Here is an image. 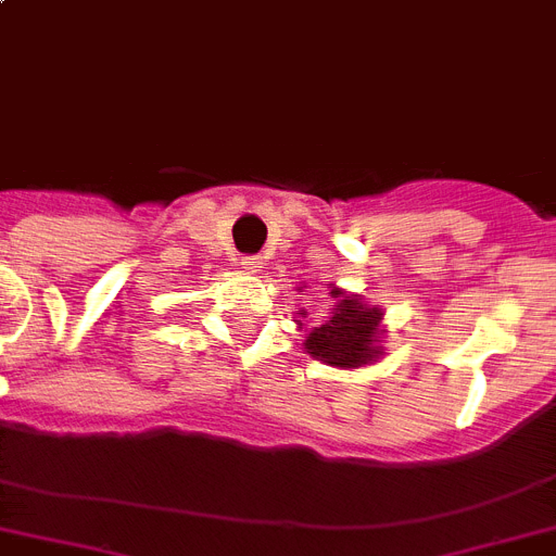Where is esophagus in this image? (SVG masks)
I'll list each match as a JSON object with an SVG mask.
<instances>
[{
	"instance_id": "obj_1",
	"label": "esophagus",
	"mask_w": 556,
	"mask_h": 556,
	"mask_svg": "<svg viewBox=\"0 0 556 556\" xmlns=\"http://www.w3.org/2000/svg\"><path fill=\"white\" fill-rule=\"evenodd\" d=\"M242 268H245V270H249V274H256V270H260V268H263V265H265V260H263V256H260V254H251V256H242Z\"/></svg>"
}]
</instances>
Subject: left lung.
Returning <instances> with one entry per match:
<instances>
[{"label": "left lung", "mask_w": 556, "mask_h": 556, "mask_svg": "<svg viewBox=\"0 0 556 556\" xmlns=\"http://www.w3.org/2000/svg\"><path fill=\"white\" fill-rule=\"evenodd\" d=\"M342 296V291H330ZM379 307H367L356 296H344L336 302L333 316L325 325L311 330L305 348L311 356L321 358L333 367H358L372 362L376 339H379Z\"/></svg>", "instance_id": "obj_1"}]
</instances>
